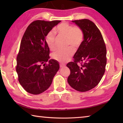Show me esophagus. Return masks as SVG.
I'll return each mask as SVG.
<instances>
[{"mask_svg":"<svg viewBox=\"0 0 123 123\" xmlns=\"http://www.w3.org/2000/svg\"><path fill=\"white\" fill-rule=\"evenodd\" d=\"M60 68H64V67H65V65H64V64H60Z\"/></svg>","mask_w":123,"mask_h":123,"instance_id":"1","label":"esophagus"}]
</instances>
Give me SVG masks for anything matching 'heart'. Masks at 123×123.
<instances>
[{
  "label": "heart",
  "instance_id": "heart-1",
  "mask_svg": "<svg viewBox=\"0 0 123 123\" xmlns=\"http://www.w3.org/2000/svg\"><path fill=\"white\" fill-rule=\"evenodd\" d=\"M53 31H50L45 37V42L50 49L55 48V33L60 36L66 37L67 47H72L75 49H78L84 41V31L79 26H73L72 25L62 23L59 24ZM72 47L67 49H59L52 54L54 60L61 63H65L69 61L74 54V50Z\"/></svg>",
  "mask_w": 123,
  "mask_h": 123
}]
</instances>
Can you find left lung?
I'll list each match as a JSON object with an SVG mask.
<instances>
[{
	"mask_svg": "<svg viewBox=\"0 0 123 123\" xmlns=\"http://www.w3.org/2000/svg\"><path fill=\"white\" fill-rule=\"evenodd\" d=\"M84 31V41L67 66L70 74L68 82L73 88L86 92L97 86L103 78L106 64V48L100 31L94 23L84 19L72 21ZM78 62L83 64L77 65Z\"/></svg>",
	"mask_w": 123,
	"mask_h": 123,
	"instance_id": "1",
	"label": "left lung"
}]
</instances>
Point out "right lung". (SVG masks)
<instances>
[{"label": "right lung", "instance_id": "1", "mask_svg": "<svg viewBox=\"0 0 123 123\" xmlns=\"http://www.w3.org/2000/svg\"><path fill=\"white\" fill-rule=\"evenodd\" d=\"M60 22L35 20L28 26L23 36L17 57L16 72L20 84L31 94H39L46 91L59 69L58 61L49 60L45 37ZM47 62L49 63L45 65Z\"/></svg>", "mask_w": 123, "mask_h": 123}]
</instances>
